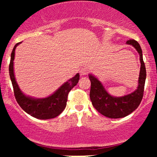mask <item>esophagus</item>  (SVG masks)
Returning a JSON list of instances; mask_svg holds the SVG:
<instances>
[{
    "instance_id": "esophagus-1",
    "label": "esophagus",
    "mask_w": 157,
    "mask_h": 157,
    "mask_svg": "<svg viewBox=\"0 0 157 157\" xmlns=\"http://www.w3.org/2000/svg\"><path fill=\"white\" fill-rule=\"evenodd\" d=\"M80 73L81 75H87L88 73H89V70L86 68H80Z\"/></svg>"
}]
</instances>
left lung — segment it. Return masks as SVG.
<instances>
[{
  "mask_svg": "<svg viewBox=\"0 0 157 157\" xmlns=\"http://www.w3.org/2000/svg\"><path fill=\"white\" fill-rule=\"evenodd\" d=\"M127 44L132 45L140 56L141 68L138 81L139 86L136 91L122 97H112L105 91L101 82L96 77L92 75L89 76L91 80L90 99L92 105L98 112L109 118L117 119L128 116L137 109L143 97L146 69L142 59L141 47L135 40H128Z\"/></svg>",
  "mask_w": 157,
  "mask_h": 157,
  "instance_id": "1",
  "label": "left lung"
}]
</instances>
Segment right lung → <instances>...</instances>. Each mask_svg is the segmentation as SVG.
Segmentation results:
<instances>
[{
  "mask_svg": "<svg viewBox=\"0 0 157 157\" xmlns=\"http://www.w3.org/2000/svg\"><path fill=\"white\" fill-rule=\"evenodd\" d=\"M21 42L14 46L12 54L9 71L10 76L13 86L14 95L17 103L21 109L33 117L40 120H48L55 118L60 115L65 109L67 102L68 94L69 91L75 87L80 80V75L77 74L75 77L65 82L58 90L51 96L44 99H34L27 97L21 92L18 85L16 82L13 70V60L15 59V48Z\"/></svg>",
  "mask_w": 157,
  "mask_h": 157,
  "instance_id": "1",
  "label": "right lung"
}]
</instances>
